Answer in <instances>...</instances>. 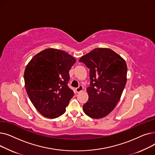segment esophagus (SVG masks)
Instances as JSON below:
<instances>
[{
	"label": "esophagus",
	"instance_id": "esophagus-1",
	"mask_svg": "<svg viewBox=\"0 0 155 155\" xmlns=\"http://www.w3.org/2000/svg\"><path fill=\"white\" fill-rule=\"evenodd\" d=\"M84 90V87L82 85H80L78 88H76V92L77 93H79L80 92H82Z\"/></svg>",
	"mask_w": 155,
	"mask_h": 155
}]
</instances>
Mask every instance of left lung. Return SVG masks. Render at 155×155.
I'll return each instance as SVG.
<instances>
[{"label": "left lung", "mask_w": 155, "mask_h": 155, "mask_svg": "<svg viewBox=\"0 0 155 155\" xmlns=\"http://www.w3.org/2000/svg\"><path fill=\"white\" fill-rule=\"evenodd\" d=\"M79 61L90 69L91 81L84 112L93 119L107 116L116 107L127 82L125 60L109 48H99L81 57Z\"/></svg>", "instance_id": "obj_1"}]
</instances>
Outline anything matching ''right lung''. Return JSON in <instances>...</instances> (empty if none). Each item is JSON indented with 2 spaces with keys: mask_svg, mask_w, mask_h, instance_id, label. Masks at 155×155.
<instances>
[{
  "mask_svg": "<svg viewBox=\"0 0 155 155\" xmlns=\"http://www.w3.org/2000/svg\"><path fill=\"white\" fill-rule=\"evenodd\" d=\"M75 58L63 50L48 48L32 57L24 73L29 98L43 116L54 119L66 111L73 96L68 87Z\"/></svg>",
  "mask_w": 155,
  "mask_h": 155,
  "instance_id": "obj_1",
  "label": "right lung"
}]
</instances>
